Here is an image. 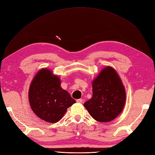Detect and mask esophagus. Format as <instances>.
Listing matches in <instances>:
<instances>
[{
    "label": "esophagus",
    "mask_w": 155,
    "mask_h": 155,
    "mask_svg": "<svg viewBox=\"0 0 155 155\" xmlns=\"http://www.w3.org/2000/svg\"><path fill=\"white\" fill-rule=\"evenodd\" d=\"M77 102L78 103H83V99H82V98H79V99L77 100Z\"/></svg>",
    "instance_id": "esophagus-1"
}]
</instances>
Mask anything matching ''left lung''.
<instances>
[{
    "label": "left lung",
    "mask_w": 155,
    "mask_h": 155,
    "mask_svg": "<svg viewBox=\"0 0 155 155\" xmlns=\"http://www.w3.org/2000/svg\"><path fill=\"white\" fill-rule=\"evenodd\" d=\"M93 97L84 103L91 116L98 122L114 119L123 110L126 93L117 72L111 67L101 71L93 81Z\"/></svg>",
    "instance_id": "left-lung-1"
}]
</instances>
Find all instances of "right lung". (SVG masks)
I'll list each match as a JSON object with an SVG mask.
<instances>
[{"instance_id": "1", "label": "right lung", "mask_w": 155, "mask_h": 155, "mask_svg": "<svg viewBox=\"0 0 155 155\" xmlns=\"http://www.w3.org/2000/svg\"><path fill=\"white\" fill-rule=\"evenodd\" d=\"M28 99L35 114L48 123H57L76 103L70 94L61 87L58 76L47 68L39 71L29 87Z\"/></svg>"}]
</instances>
